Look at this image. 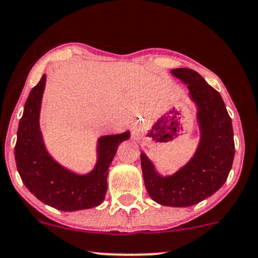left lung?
<instances>
[{
	"label": "left lung",
	"mask_w": 258,
	"mask_h": 258,
	"mask_svg": "<svg viewBox=\"0 0 258 258\" xmlns=\"http://www.w3.org/2000/svg\"><path fill=\"white\" fill-rule=\"evenodd\" d=\"M171 74L187 84L198 107L200 143L193 158L174 175H159L144 152L140 162L146 190L153 201L188 207L213 195L226 181L234 157L233 130L220 94L201 75L187 68L172 69Z\"/></svg>",
	"instance_id": "1"
}]
</instances>
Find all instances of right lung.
Returning a JSON list of instances; mask_svg holds the SVG:
<instances>
[{"label": "right lung", "mask_w": 258, "mask_h": 258, "mask_svg": "<svg viewBox=\"0 0 258 258\" xmlns=\"http://www.w3.org/2000/svg\"><path fill=\"white\" fill-rule=\"evenodd\" d=\"M46 75L29 93L19 122L15 162L27 189L45 205L65 212L99 206L107 191L109 164L120 143L130 132L103 136L97 140V162L87 175H78L61 167L51 157L42 142L39 115Z\"/></svg>", "instance_id": "1"}]
</instances>
